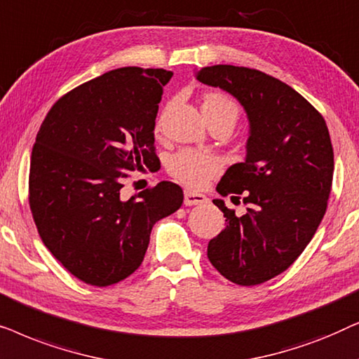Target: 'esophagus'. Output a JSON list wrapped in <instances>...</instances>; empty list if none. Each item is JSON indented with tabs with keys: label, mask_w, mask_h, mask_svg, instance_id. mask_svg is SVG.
Returning <instances> with one entry per match:
<instances>
[{
	"label": "esophagus",
	"mask_w": 359,
	"mask_h": 359,
	"mask_svg": "<svg viewBox=\"0 0 359 359\" xmlns=\"http://www.w3.org/2000/svg\"><path fill=\"white\" fill-rule=\"evenodd\" d=\"M208 198H205L204 194H199V193H194V191H189L186 189L184 191V204L186 205H198V204H204Z\"/></svg>",
	"instance_id": "1"
}]
</instances>
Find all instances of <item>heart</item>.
<instances>
[{"label":"heart","mask_w":359,"mask_h":359,"mask_svg":"<svg viewBox=\"0 0 359 359\" xmlns=\"http://www.w3.org/2000/svg\"><path fill=\"white\" fill-rule=\"evenodd\" d=\"M203 112L205 119L214 116H229L233 121L238 117V107L229 96L222 93H208L203 97ZM222 161L219 156L209 151L199 150H181L180 154L171 156L168 163L170 175L189 188H203L210 178L220 171Z\"/></svg>","instance_id":"obj_1"}]
</instances>
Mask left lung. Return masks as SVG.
I'll list each match as a JSON object with an SVG mask.
<instances>
[{"mask_svg":"<svg viewBox=\"0 0 359 359\" xmlns=\"http://www.w3.org/2000/svg\"><path fill=\"white\" fill-rule=\"evenodd\" d=\"M196 78L230 93L247 112V156L217 184L220 196L243 194L247 214L235 215L214 199L227 224L209 242L208 258L229 281L257 286L296 262L325 215L333 180L330 134L306 97L266 73L214 65Z\"/></svg>","mask_w":359,"mask_h":359,"instance_id":"obj_1","label":"left lung"}]
</instances>
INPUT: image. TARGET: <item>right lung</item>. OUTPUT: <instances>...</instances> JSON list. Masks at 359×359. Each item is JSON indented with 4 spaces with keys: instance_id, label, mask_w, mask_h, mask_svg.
I'll list each match as a JSON object with an SVG mask.
<instances>
[{
    "instance_id": "obj_1",
    "label": "right lung",
    "mask_w": 359,
    "mask_h": 359,
    "mask_svg": "<svg viewBox=\"0 0 359 359\" xmlns=\"http://www.w3.org/2000/svg\"><path fill=\"white\" fill-rule=\"evenodd\" d=\"M163 68L124 67L62 96L37 132L29 205L42 242L80 281L111 286L144 262L156 220L176 212L183 189L161 181L121 199L130 171L154 166Z\"/></svg>"
}]
</instances>
